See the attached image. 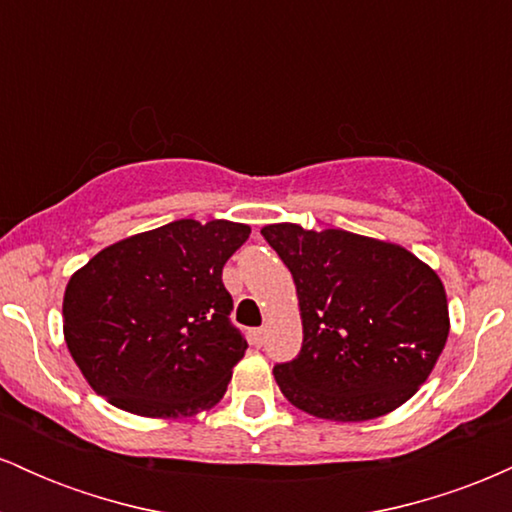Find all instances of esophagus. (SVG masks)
<instances>
[{
  "instance_id": "obj_1",
  "label": "esophagus",
  "mask_w": 512,
  "mask_h": 512,
  "mask_svg": "<svg viewBox=\"0 0 512 512\" xmlns=\"http://www.w3.org/2000/svg\"><path fill=\"white\" fill-rule=\"evenodd\" d=\"M250 342L255 346H262L264 344V327H257V330L250 332Z\"/></svg>"
}]
</instances>
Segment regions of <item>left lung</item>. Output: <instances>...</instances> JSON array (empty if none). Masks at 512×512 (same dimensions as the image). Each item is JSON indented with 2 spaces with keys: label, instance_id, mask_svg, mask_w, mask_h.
I'll use <instances>...</instances> for the list:
<instances>
[{
  "label": "left lung",
  "instance_id": "1",
  "mask_svg": "<svg viewBox=\"0 0 512 512\" xmlns=\"http://www.w3.org/2000/svg\"><path fill=\"white\" fill-rule=\"evenodd\" d=\"M262 236L298 293L303 346L274 378L293 407L327 421L378 419L416 395L448 342L440 276L402 245L272 223Z\"/></svg>",
  "mask_w": 512,
  "mask_h": 512
}]
</instances>
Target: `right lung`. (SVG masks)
Instances as JSON below:
<instances>
[{"label": "right lung", "mask_w": 512, "mask_h": 512, "mask_svg": "<svg viewBox=\"0 0 512 512\" xmlns=\"http://www.w3.org/2000/svg\"><path fill=\"white\" fill-rule=\"evenodd\" d=\"M250 226L180 219L91 257L64 291V342L117 409L182 419L226 392L248 342L228 315L223 264Z\"/></svg>", "instance_id": "add662e5"}]
</instances>
